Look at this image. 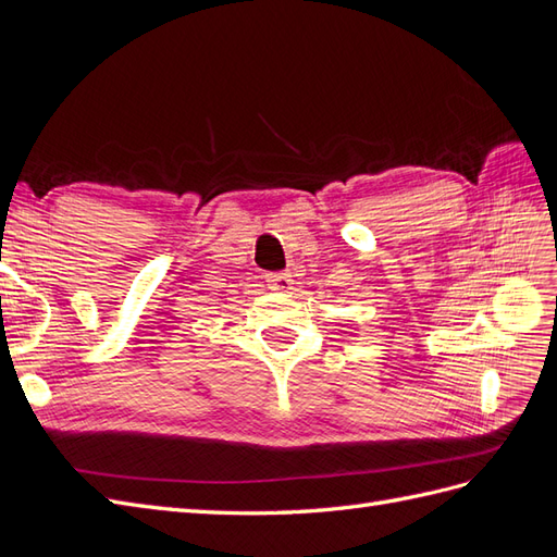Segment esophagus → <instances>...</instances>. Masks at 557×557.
<instances>
[{
	"label": "esophagus",
	"mask_w": 557,
	"mask_h": 557,
	"mask_svg": "<svg viewBox=\"0 0 557 557\" xmlns=\"http://www.w3.org/2000/svg\"><path fill=\"white\" fill-rule=\"evenodd\" d=\"M267 285L272 290L278 293H288L290 285H293V276L288 272H274V274H267Z\"/></svg>",
	"instance_id": "esophagus-1"
}]
</instances>
